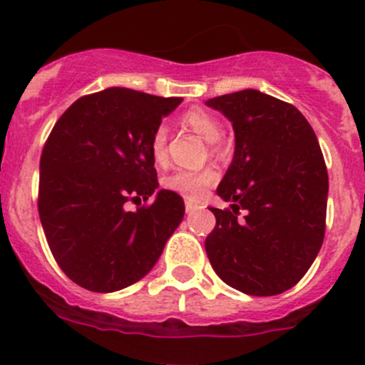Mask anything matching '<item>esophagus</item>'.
Masks as SVG:
<instances>
[{
    "mask_svg": "<svg viewBox=\"0 0 365 365\" xmlns=\"http://www.w3.org/2000/svg\"><path fill=\"white\" fill-rule=\"evenodd\" d=\"M195 210H199V205L194 201H185V212L187 215H192Z\"/></svg>",
    "mask_w": 365,
    "mask_h": 365,
    "instance_id": "esophagus-1",
    "label": "esophagus"
}]
</instances>
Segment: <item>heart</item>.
Masks as SVG:
<instances>
[{
	"label": "heart",
	"mask_w": 365,
	"mask_h": 365,
	"mask_svg": "<svg viewBox=\"0 0 365 365\" xmlns=\"http://www.w3.org/2000/svg\"><path fill=\"white\" fill-rule=\"evenodd\" d=\"M182 122L206 141H217L222 133V124L212 112L205 108H190L183 113ZM150 155L153 163L164 164L168 157V129L164 125H157L150 138ZM218 180L217 171L212 168L205 170H176L164 176L163 187L171 192L180 194L190 201H199L205 197L210 187Z\"/></svg>",
	"instance_id": "heart-1"
}]
</instances>
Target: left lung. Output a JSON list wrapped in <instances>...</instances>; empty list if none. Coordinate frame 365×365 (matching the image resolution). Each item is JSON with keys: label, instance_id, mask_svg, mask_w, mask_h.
Masks as SVG:
<instances>
[{"label": "left lung", "instance_id": "obj_1", "mask_svg": "<svg viewBox=\"0 0 365 365\" xmlns=\"http://www.w3.org/2000/svg\"><path fill=\"white\" fill-rule=\"evenodd\" d=\"M232 122L236 148L210 208L215 273L248 295H276L306 274L324 243L329 176L317 134L290 103L255 89L208 99ZM244 217L239 218V210Z\"/></svg>", "mask_w": 365, "mask_h": 365}]
</instances>
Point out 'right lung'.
<instances>
[{
	"label": "right lung",
	"mask_w": 365,
	"mask_h": 365,
	"mask_svg": "<svg viewBox=\"0 0 365 365\" xmlns=\"http://www.w3.org/2000/svg\"><path fill=\"white\" fill-rule=\"evenodd\" d=\"M182 98L124 87L83 96L61 115L40 159L38 212L61 269L92 292L133 285L155 266L182 222L183 199L159 190L153 129Z\"/></svg>",
	"instance_id": "obj_1"
}]
</instances>
